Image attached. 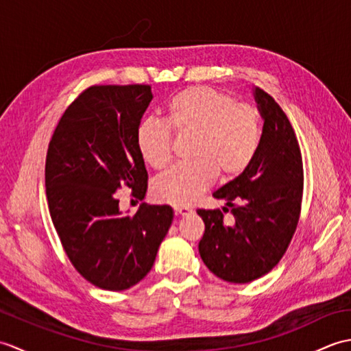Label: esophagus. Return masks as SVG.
<instances>
[{"label":"esophagus","mask_w":351,"mask_h":351,"mask_svg":"<svg viewBox=\"0 0 351 351\" xmlns=\"http://www.w3.org/2000/svg\"><path fill=\"white\" fill-rule=\"evenodd\" d=\"M173 211H175L176 215H182V217H184V215H187V214L191 213V208L190 206H175Z\"/></svg>","instance_id":"1"}]
</instances>
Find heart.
<instances>
[{"instance_id":"b5f03b06","label":"heart","mask_w":351,"mask_h":351,"mask_svg":"<svg viewBox=\"0 0 351 351\" xmlns=\"http://www.w3.org/2000/svg\"><path fill=\"white\" fill-rule=\"evenodd\" d=\"M166 121L146 119L136 131L143 161L164 169L171 160L173 136H193L189 162L164 171L154 181L156 200L175 206L195 202L211 187L215 176L229 181L250 166L261 143V114L255 106L213 87H189L171 96L164 108Z\"/></svg>"}]
</instances>
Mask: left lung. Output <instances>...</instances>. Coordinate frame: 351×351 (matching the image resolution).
<instances>
[{
	"label": "left lung",
	"instance_id": "8db88e82",
	"mask_svg": "<svg viewBox=\"0 0 351 351\" xmlns=\"http://www.w3.org/2000/svg\"><path fill=\"white\" fill-rule=\"evenodd\" d=\"M264 119L259 149L250 166L213 193L226 200L220 210H197L205 223L199 253L217 278L247 283L267 274L285 255L299 223L303 162L287 114L270 95L255 88ZM230 211L231 220L222 221Z\"/></svg>",
	"mask_w": 351,
	"mask_h": 351
}]
</instances>
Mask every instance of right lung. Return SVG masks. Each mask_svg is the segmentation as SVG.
<instances>
[{
    "label": "right lung",
    "mask_w": 351,
    "mask_h": 351,
    "mask_svg": "<svg viewBox=\"0 0 351 351\" xmlns=\"http://www.w3.org/2000/svg\"><path fill=\"white\" fill-rule=\"evenodd\" d=\"M151 86H92L66 108L52 134L45 185L49 214L75 270L95 287L123 291L151 271L173 220L169 205L122 215L123 185L143 200L147 171L136 131Z\"/></svg>",
    "instance_id": "obj_1"
}]
</instances>
